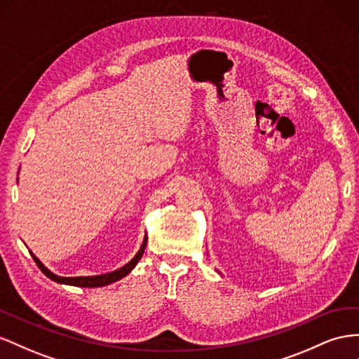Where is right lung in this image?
I'll use <instances>...</instances> for the list:
<instances>
[{
    "mask_svg": "<svg viewBox=\"0 0 359 359\" xmlns=\"http://www.w3.org/2000/svg\"><path fill=\"white\" fill-rule=\"evenodd\" d=\"M147 241H148V236H144L143 238V243L140 246V249L137 250V254L134 255V258L131 261H128L127 264H125L123 267L121 269H116L113 270V272L110 273H102V275H95V276H72V278H66V276H59L53 273L50 269H46L42 261L39 259L33 252L30 250V254L33 257V259L36 261L37 267L42 270V273L45 276H48L50 279H53L54 283H59V284H66V285H74V287H86V288H93V287H104V285H109V284H113L116 283V280L122 279L123 276H127L131 270L137 266V263L140 261L143 252H144V248H147Z\"/></svg>",
    "mask_w": 359,
    "mask_h": 359,
    "instance_id": "obj_1",
    "label": "right lung"
}]
</instances>
